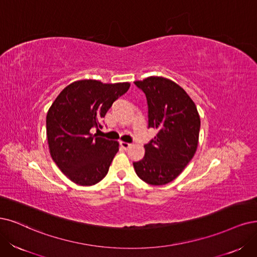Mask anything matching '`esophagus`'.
I'll list each match as a JSON object with an SVG mask.
<instances>
[{"label": "esophagus", "instance_id": "obj_1", "mask_svg": "<svg viewBox=\"0 0 257 257\" xmlns=\"http://www.w3.org/2000/svg\"><path fill=\"white\" fill-rule=\"evenodd\" d=\"M120 145L123 149H128L129 147H131V144L130 143H126V142H120Z\"/></svg>", "mask_w": 257, "mask_h": 257}]
</instances>
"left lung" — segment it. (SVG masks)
<instances>
[{"instance_id":"8db88e82","label":"left lung","mask_w":257,"mask_h":257,"mask_svg":"<svg viewBox=\"0 0 257 257\" xmlns=\"http://www.w3.org/2000/svg\"><path fill=\"white\" fill-rule=\"evenodd\" d=\"M135 84L146 95L148 127L157 129L158 134L144 145L145 156L134 167L144 182L164 185L181 174L193 159L200 116L192 98L173 80L151 76Z\"/></svg>"}]
</instances>
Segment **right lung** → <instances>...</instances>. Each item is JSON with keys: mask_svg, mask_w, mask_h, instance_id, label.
<instances>
[{"mask_svg": "<svg viewBox=\"0 0 257 257\" xmlns=\"http://www.w3.org/2000/svg\"><path fill=\"white\" fill-rule=\"evenodd\" d=\"M130 87L129 82L75 81L57 96L46 115V136L56 165L74 183L90 186L108 174L118 151L116 141L94 136L112 103Z\"/></svg>", "mask_w": 257, "mask_h": 257, "instance_id": "obj_1", "label": "right lung"}]
</instances>
